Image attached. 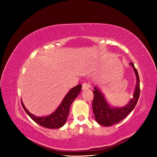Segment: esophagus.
I'll list each match as a JSON object with an SVG mask.
<instances>
[{"mask_svg": "<svg viewBox=\"0 0 157 157\" xmlns=\"http://www.w3.org/2000/svg\"><path fill=\"white\" fill-rule=\"evenodd\" d=\"M90 87V85L89 84H87V83H83L82 84V90H88L89 89V88Z\"/></svg>", "mask_w": 157, "mask_h": 157, "instance_id": "esophagus-1", "label": "esophagus"}]
</instances>
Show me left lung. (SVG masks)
<instances>
[{
  "label": "left lung",
  "instance_id": "1",
  "mask_svg": "<svg viewBox=\"0 0 157 157\" xmlns=\"http://www.w3.org/2000/svg\"><path fill=\"white\" fill-rule=\"evenodd\" d=\"M130 65L134 70L136 77V84L134 92L133 93V98L126 105L117 107L109 105L105 96L96 87H94L93 91L94 98L92 103V110L94 114L95 120L99 124L104 126H110L117 124L127 117L136 107L140 97V78L138 73L133 63L130 62Z\"/></svg>",
  "mask_w": 157,
  "mask_h": 157
}]
</instances>
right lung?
I'll use <instances>...</instances> for the list:
<instances>
[{"instance_id": "1", "label": "right lung", "mask_w": 157, "mask_h": 157, "mask_svg": "<svg viewBox=\"0 0 157 157\" xmlns=\"http://www.w3.org/2000/svg\"><path fill=\"white\" fill-rule=\"evenodd\" d=\"M82 84H78L71 88L56 110L50 115L44 117H36L27 110L21 100V105L27 114L37 124L46 128L58 129L62 127L67 121L71 104L80 94Z\"/></svg>"}]
</instances>
